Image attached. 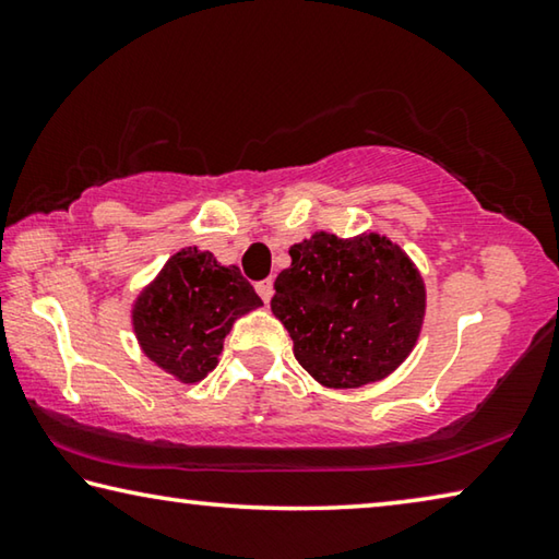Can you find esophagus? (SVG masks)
<instances>
[{
  "mask_svg": "<svg viewBox=\"0 0 559 559\" xmlns=\"http://www.w3.org/2000/svg\"><path fill=\"white\" fill-rule=\"evenodd\" d=\"M257 293H259L263 302H269V300L273 298V281H271V278L259 281V283H257Z\"/></svg>",
  "mask_w": 559,
  "mask_h": 559,
  "instance_id": "esophagus-1",
  "label": "esophagus"
}]
</instances>
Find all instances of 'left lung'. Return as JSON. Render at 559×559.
<instances>
[{"label":"left lung","instance_id":"left-lung-1","mask_svg":"<svg viewBox=\"0 0 559 559\" xmlns=\"http://www.w3.org/2000/svg\"><path fill=\"white\" fill-rule=\"evenodd\" d=\"M288 253L271 310L302 370L330 390L390 377L409 357L427 313L414 261L377 231L353 239L316 231Z\"/></svg>","mask_w":559,"mask_h":559}]
</instances>
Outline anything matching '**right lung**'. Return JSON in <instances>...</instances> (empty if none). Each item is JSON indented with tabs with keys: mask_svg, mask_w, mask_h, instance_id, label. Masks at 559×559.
Wrapping results in <instances>:
<instances>
[{
	"mask_svg": "<svg viewBox=\"0 0 559 559\" xmlns=\"http://www.w3.org/2000/svg\"><path fill=\"white\" fill-rule=\"evenodd\" d=\"M263 302L239 266H222L212 251L185 246L132 302V333L150 362L177 382L210 374L224 337L241 316Z\"/></svg>",
	"mask_w": 559,
	"mask_h": 559,
	"instance_id": "1",
	"label": "right lung"
}]
</instances>
